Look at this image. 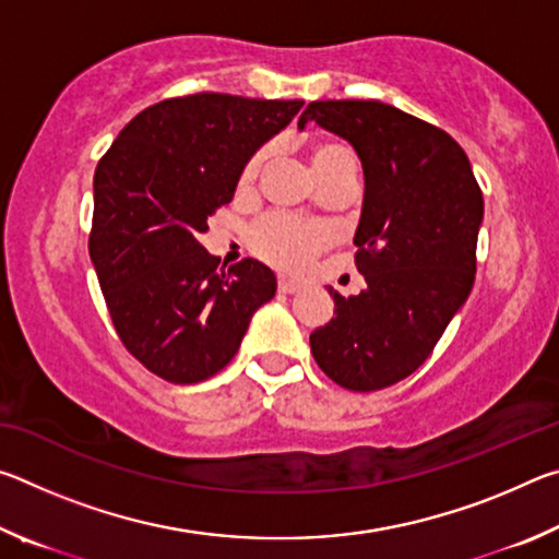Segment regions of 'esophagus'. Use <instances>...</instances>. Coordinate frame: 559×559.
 <instances>
[{
    "instance_id": "1",
    "label": "esophagus",
    "mask_w": 559,
    "mask_h": 559,
    "mask_svg": "<svg viewBox=\"0 0 559 559\" xmlns=\"http://www.w3.org/2000/svg\"><path fill=\"white\" fill-rule=\"evenodd\" d=\"M278 290L281 293H298V290H302V283L293 281V278H278Z\"/></svg>"
}]
</instances>
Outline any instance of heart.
Masks as SVG:
<instances>
[{
	"mask_svg": "<svg viewBox=\"0 0 559 559\" xmlns=\"http://www.w3.org/2000/svg\"><path fill=\"white\" fill-rule=\"evenodd\" d=\"M347 153L345 147L323 143L313 147V167H323L330 159ZM266 159V150L253 155L249 165L243 167V182L257 177V173ZM251 246L257 249L259 257L271 261L273 266L286 269V271H300L306 263L316 257V253L325 246V234L313 224L290 219L283 214H271L251 229Z\"/></svg>",
	"mask_w": 559,
	"mask_h": 559,
	"instance_id": "heart-1",
	"label": "heart"
}]
</instances>
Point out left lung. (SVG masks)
I'll return each instance as SVG.
<instances>
[{
    "label": "left lung",
    "instance_id": "left-lung-1",
    "mask_svg": "<svg viewBox=\"0 0 559 559\" xmlns=\"http://www.w3.org/2000/svg\"><path fill=\"white\" fill-rule=\"evenodd\" d=\"M316 120L362 163L365 200L355 266L367 288L340 296L310 353L330 380L374 392L409 377L437 347L476 278L484 194L449 132L380 100H313Z\"/></svg>",
    "mask_w": 559,
    "mask_h": 559
}]
</instances>
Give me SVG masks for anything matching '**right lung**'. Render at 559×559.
Listing matches in <instances>:
<instances>
[{"instance_id": "obj_1", "label": "right lung", "mask_w": 559, "mask_h": 559, "mask_svg": "<svg viewBox=\"0 0 559 559\" xmlns=\"http://www.w3.org/2000/svg\"><path fill=\"white\" fill-rule=\"evenodd\" d=\"M300 108L229 93L167 98L138 112L100 157L91 261L122 345L167 382L224 370L251 316L276 296L269 266L243 259L224 271L200 236L234 200L253 153Z\"/></svg>"}]
</instances>
